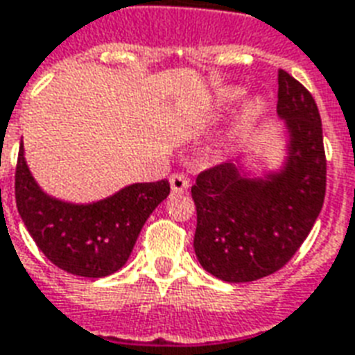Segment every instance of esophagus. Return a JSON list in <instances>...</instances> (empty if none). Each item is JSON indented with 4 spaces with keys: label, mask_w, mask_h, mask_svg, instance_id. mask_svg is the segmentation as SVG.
<instances>
[{
    "label": "esophagus",
    "mask_w": 355,
    "mask_h": 355,
    "mask_svg": "<svg viewBox=\"0 0 355 355\" xmlns=\"http://www.w3.org/2000/svg\"><path fill=\"white\" fill-rule=\"evenodd\" d=\"M169 184H171L173 193H184L189 188V180L180 173H175L169 177Z\"/></svg>",
    "instance_id": "obj_1"
}]
</instances>
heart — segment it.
I'll return each mask as SVG.
<instances>
[{
	"mask_svg": "<svg viewBox=\"0 0 355 355\" xmlns=\"http://www.w3.org/2000/svg\"><path fill=\"white\" fill-rule=\"evenodd\" d=\"M242 94L243 91L240 87L221 89L220 93H218V104L225 105V104H231V102H236ZM262 112H264V104H262V100L259 98L251 100L250 104H248V107H245L243 119H245V121H255L257 117H261Z\"/></svg>",
	"mask_w": 355,
	"mask_h": 355,
	"instance_id": "1",
	"label": "heart"
}]
</instances>
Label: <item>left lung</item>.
<instances>
[{"label":"left lung","instance_id":"left-lung-1","mask_svg":"<svg viewBox=\"0 0 355 355\" xmlns=\"http://www.w3.org/2000/svg\"><path fill=\"white\" fill-rule=\"evenodd\" d=\"M277 115L285 121L286 158L279 171L250 177L242 164H221L197 177L196 255L208 274L248 283L291 261L315 225L326 196V153L313 94L277 72Z\"/></svg>","mask_w":355,"mask_h":355}]
</instances>
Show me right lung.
<instances>
[{
  "mask_svg": "<svg viewBox=\"0 0 355 355\" xmlns=\"http://www.w3.org/2000/svg\"><path fill=\"white\" fill-rule=\"evenodd\" d=\"M169 182H137L89 205L44 193L20 145L15 175L16 207L39 250L58 268L98 279L126 264L145 221L169 196Z\"/></svg>",
  "mask_w": 355,
  "mask_h": 355,
  "instance_id": "1",
  "label": "right lung"
}]
</instances>
